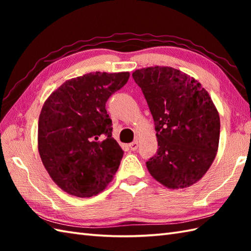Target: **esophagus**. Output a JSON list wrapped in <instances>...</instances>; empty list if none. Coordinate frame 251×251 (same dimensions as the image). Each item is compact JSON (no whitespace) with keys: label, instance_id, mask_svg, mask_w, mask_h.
Instances as JSON below:
<instances>
[{"label":"esophagus","instance_id":"obj_1","mask_svg":"<svg viewBox=\"0 0 251 251\" xmlns=\"http://www.w3.org/2000/svg\"><path fill=\"white\" fill-rule=\"evenodd\" d=\"M129 149L131 151H136L137 149H138V141H134V142H131V143H129Z\"/></svg>","mask_w":251,"mask_h":251}]
</instances>
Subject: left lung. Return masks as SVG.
<instances>
[{
  "mask_svg": "<svg viewBox=\"0 0 251 251\" xmlns=\"http://www.w3.org/2000/svg\"><path fill=\"white\" fill-rule=\"evenodd\" d=\"M155 125L157 152L146 163L149 173L169 189L197 182L211 166L220 138V117L201 83L172 67L132 73Z\"/></svg>",
  "mask_w": 251,
  "mask_h": 251,
  "instance_id": "8db88e82",
  "label": "left lung"
}]
</instances>
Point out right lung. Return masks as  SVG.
Masks as SVG:
<instances>
[{
    "label": "right lung",
    "mask_w": 251,
    "mask_h": 251,
    "mask_svg": "<svg viewBox=\"0 0 251 251\" xmlns=\"http://www.w3.org/2000/svg\"><path fill=\"white\" fill-rule=\"evenodd\" d=\"M129 72H95L66 81L42 108L37 145L54 182L67 193L90 197L103 191L124 151L112 137L105 103Z\"/></svg>",
    "instance_id": "add662e5"
}]
</instances>
